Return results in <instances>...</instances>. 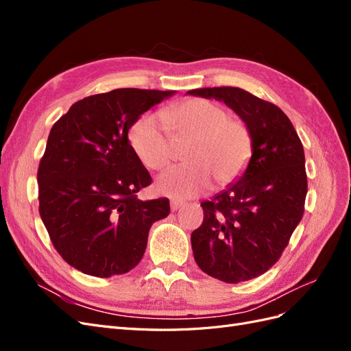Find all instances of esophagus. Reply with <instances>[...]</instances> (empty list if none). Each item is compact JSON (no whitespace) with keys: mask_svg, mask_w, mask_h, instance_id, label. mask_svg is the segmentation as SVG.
<instances>
[{"mask_svg":"<svg viewBox=\"0 0 351 351\" xmlns=\"http://www.w3.org/2000/svg\"><path fill=\"white\" fill-rule=\"evenodd\" d=\"M169 205H171V210L176 212V210H178L180 208L183 206V202L182 200H177V199H173L171 204H169Z\"/></svg>","mask_w":351,"mask_h":351,"instance_id":"1","label":"esophagus"}]
</instances>
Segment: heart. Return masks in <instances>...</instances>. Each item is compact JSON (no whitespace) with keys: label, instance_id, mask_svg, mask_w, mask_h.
I'll list each match as a JSON object with an SVG mask.
<instances>
[{"label":"heart","instance_id":"b5f03b06","mask_svg":"<svg viewBox=\"0 0 351 351\" xmlns=\"http://www.w3.org/2000/svg\"><path fill=\"white\" fill-rule=\"evenodd\" d=\"M161 119L143 115L129 132L134 155L154 171L171 162L173 141H190L184 151L189 164L159 176V193L177 199L195 197L209 189L212 182L217 187H227L246 171L253 155L252 129L243 119L231 117L221 104L189 98L164 108Z\"/></svg>","mask_w":351,"mask_h":351}]
</instances>
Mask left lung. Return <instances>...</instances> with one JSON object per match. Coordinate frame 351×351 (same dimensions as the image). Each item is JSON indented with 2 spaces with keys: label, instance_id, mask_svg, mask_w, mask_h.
Here are the masks:
<instances>
[{
  "label": "left lung",
  "instance_id": "8db88e82",
  "mask_svg": "<svg viewBox=\"0 0 351 351\" xmlns=\"http://www.w3.org/2000/svg\"><path fill=\"white\" fill-rule=\"evenodd\" d=\"M227 104L253 133V155L236 184L200 204L192 232L199 268L219 281L256 278L278 262L299 224L307 193L304 151L281 108L231 86L189 90Z\"/></svg>",
  "mask_w": 351,
  "mask_h": 351
}]
</instances>
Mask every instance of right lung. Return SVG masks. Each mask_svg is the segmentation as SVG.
<instances>
[{
  "label": "right lung",
  "mask_w": 351,
  "mask_h": 351,
  "mask_svg": "<svg viewBox=\"0 0 351 351\" xmlns=\"http://www.w3.org/2000/svg\"><path fill=\"white\" fill-rule=\"evenodd\" d=\"M174 90L115 89L74 102L48 136L38 168L39 214L51 243L73 268L98 278L133 269L169 200H139L152 178L134 155L129 129Z\"/></svg>",
  "instance_id": "add662e5"
}]
</instances>
